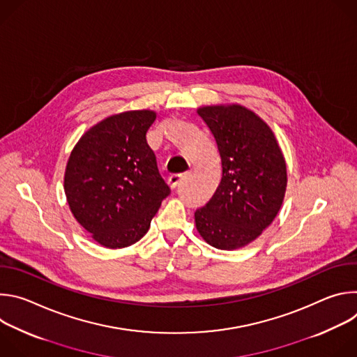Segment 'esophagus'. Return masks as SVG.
Wrapping results in <instances>:
<instances>
[{"mask_svg":"<svg viewBox=\"0 0 357 357\" xmlns=\"http://www.w3.org/2000/svg\"><path fill=\"white\" fill-rule=\"evenodd\" d=\"M182 178H183L182 174H172V175L168 178V185L174 189V188H176L178 183L182 181Z\"/></svg>","mask_w":357,"mask_h":357,"instance_id":"obj_1","label":"esophagus"}]
</instances>
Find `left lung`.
<instances>
[{"label": "left lung", "mask_w": 357, "mask_h": 357, "mask_svg": "<svg viewBox=\"0 0 357 357\" xmlns=\"http://www.w3.org/2000/svg\"><path fill=\"white\" fill-rule=\"evenodd\" d=\"M212 131L222 160V181L205 206L195 212L199 234L219 250L256 240L281 209L287 164L273 130L240 105L197 109Z\"/></svg>", "instance_id": "8db88e82"}]
</instances>
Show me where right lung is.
<instances>
[{"label": "right lung", "mask_w": 357, "mask_h": 357, "mask_svg": "<svg viewBox=\"0 0 357 357\" xmlns=\"http://www.w3.org/2000/svg\"><path fill=\"white\" fill-rule=\"evenodd\" d=\"M157 113L132 110L87 130L65 171V193L75 219L107 248H123L145 236L171 193L160 175L146 131Z\"/></svg>", "instance_id": "right-lung-1"}]
</instances>
